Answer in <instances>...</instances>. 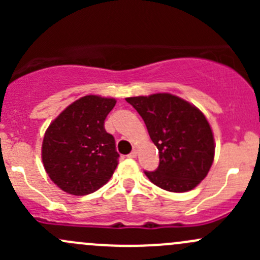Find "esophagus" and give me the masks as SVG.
<instances>
[{"label":"esophagus","mask_w":260,"mask_h":260,"mask_svg":"<svg viewBox=\"0 0 260 260\" xmlns=\"http://www.w3.org/2000/svg\"><path fill=\"white\" fill-rule=\"evenodd\" d=\"M128 157H129V158H136V157H137V151H132L128 154Z\"/></svg>","instance_id":"1"}]
</instances>
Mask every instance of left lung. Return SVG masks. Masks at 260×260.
<instances>
[{"instance_id": "left-lung-1", "label": "left lung", "mask_w": 260, "mask_h": 260, "mask_svg": "<svg viewBox=\"0 0 260 260\" xmlns=\"http://www.w3.org/2000/svg\"><path fill=\"white\" fill-rule=\"evenodd\" d=\"M125 101L145 120L159 153L151 182L171 192L192 190L208 175L214 161V136L205 115L183 99L167 93L132 96Z\"/></svg>"}]
</instances>
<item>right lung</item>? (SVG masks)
<instances>
[{"label":"right lung","mask_w":260,"mask_h":260,"mask_svg":"<svg viewBox=\"0 0 260 260\" xmlns=\"http://www.w3.org/2000/svg\"><path fill=\"white\" fill-rule=\"evenodd\" d=\"M114 106L113 98L85 95L49 125L43 141L44 167L65 192L88 195L113 175L119 154L104 120Z\"/></svg>","instance_id":"1"}]
</instances>
